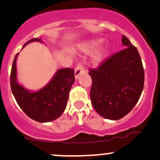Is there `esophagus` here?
Returning a JSON list of instances; mask_svg holds the SVG:
<instances>
[{"label":"esophagus","mask_w":160,"mask_h":160,"mask_svg":"<svg viewBox=\"0 0 160 160\" xmlns=\"http://www.w3.org/2000/svg\"><path fill=\"white\" fill-rule=\"evenodd\" d=\"M84 71H85V68H84L83 63L80 62L77 64V66L76 67V69H75V77H76V79L79 77V75H80V73L84 72Z\"/></svg>","instance_id":"esophagus-1"}]
</instances>
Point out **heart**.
I'll return each mask as SVG.
<instances>
[{"label": "heart", "mask_w": 160, "mask_h": 160, "mask_svg": "<svg viewBox=\"0 0 160 160\" xmlns=\"http://www.w3.org/2000/svg\"><path fill=\"white\" fill-rule=\"evenodd\" d=\"M98 45V42H90L88 45H87V49H88L89 51L93 50V49L96 48V45ZM103 54H104V52H103V51L100 52L98 54L97 57H96V60H97V61L101 60V59L102 58V57H103Z\"/></svg>", "instance_id": "heart-1"}]
</instances>
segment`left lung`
Segmentation results:
<instances>
[{
    "label": "left lung",
    "instance_id": "8db88e82",
    "mask_svg": "<svg viewBox=\"0 0 160 160\" xmlns=\"http://www.w3.org/2000/svg\"><path fill=\"white\" fill-rule=\"evenodd\" d=\"M124 48L89 69L92 78L90 99L99 115L118 120L134 108L141 96L144 70L138 49L125 36Z\"/></svg>",
    "mask_w": 160,
    "mask_h": 160
}]
</instances>
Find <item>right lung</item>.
<instances>
[{
	"label": "right lung",
	"instance_id": "1",
	"mask_svg": "<svg viewBox=\"0 0 160 160\" xmlns=\"http://www.w3.org/2000/svg\"><path fill=\"white\" fill-rule=\"evenodd\" d=\"M41 42L40 38H32L31 42ZM23 46V47H24ZM16 54L10 73V87L17 104L28 117L38 122H48L58 118L66 108L69 92L75 81L74 70L64 68L57 71L48 85L35 92L26 89L17 81Z\"/></svg>",
	"mask_w": 160,
	"mask_h": 160
}]
</instances>
